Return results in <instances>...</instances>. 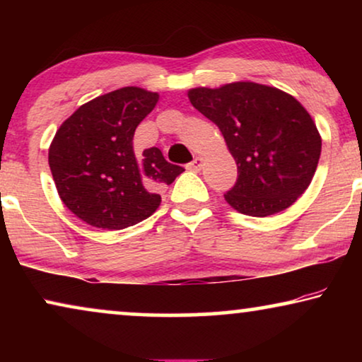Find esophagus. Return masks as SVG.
<instances>
[{
    "label": "esophagus",
    "instance_id": "esophagus-1",
    "mask_svg": "<svg viewBox=\"0 0 362 362\" xmlns=\"http://www.w3.org/2000/svg\"><path fill=\"white\" fill-rule=\"evenodd\" d=\"M186 168H187V170H189V171H199L201 168H202V158L196 156L194 160H192V161L189 163V165H187Z\"/></svg>",
    "mask_w": 362,
    "mask_h": 362
}]
</instances>
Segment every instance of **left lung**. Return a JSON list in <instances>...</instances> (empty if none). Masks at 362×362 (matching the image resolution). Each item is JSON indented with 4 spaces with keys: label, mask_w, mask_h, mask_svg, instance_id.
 I'll list each match as a JSON object with an SVG mask.
<instances>
[{
    "label": "left lung",
    "mask_w": 362,
    "mask_h": 362,
    "mask_svg": "<svg viewBox=\"0 0 362 362\" xmlns=\"http://www.w3.org/2000/svg\"><path fill=\"white\" fill-rule=\"evenodd\" d=\"M192 107L219 127L237 163L235 186L224 197L245 216L285 211L313 180L321 136L293 95L257 82L187 90Z\"/></svg>",
    "instance_id": "8db88e82"
}]
</instances>
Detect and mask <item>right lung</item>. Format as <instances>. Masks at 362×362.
<instances>
[{
    "mask_svg": "<svg viewBox=\"0 0 362 362\" xmlns=\"http://www.w3.org/2000/svg\"><path fill=\"white\" fill-rule=\"evenodd\" d=\"M158 98L141 87L118 88L78 107L54 135L49 168L59 197L88 226L120 230L145 221L160 207L158 189L185 171L160 148L133 150L136 127Z\"/></svg>",
    "mask_w": 362,
    "mask_h": 362,
    "instance_id": "1",
    "label": "right lung"
}]
</instances>
